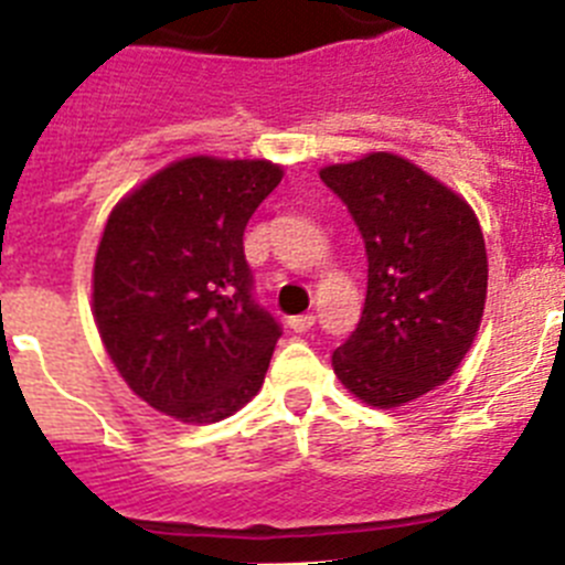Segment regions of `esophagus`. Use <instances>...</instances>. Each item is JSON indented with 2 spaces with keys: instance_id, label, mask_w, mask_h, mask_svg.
Here are the masks:
<instances>
[{
  "instance_id": "esophagus-1",
  "label": "esophagus",
  "mask_w": 565,
  "mask_h": 565,
  "mask_svg": "<svg viewBox=\"0 0 565 565\" xmlns=\"http://www.w3.org/2000/svg\"><path fill=\"white\" fill-rule=\"evenodd\" d=\"M313 322H317V317H313V313H299V317L288 319V328H291L294 333H306V331H311Z\"/></svg>"
}]
</instances>
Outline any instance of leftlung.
Here are the masks:
<instances>
[{"label": "left lung", "mask_w": 565, "mask_h": 565, "mask_svg": "<svg viewBox=\"0 0 565 565\" xmlns=\"http://www.w3.org/2000/svg\"><path fill=\"white\" fill-rule=\"evenodd\" d=\"M319 178L351 209L367 252L362 319L333 351V373L359 402L396 411L447 382L476 342L489 277L481 223L396 152L331 163Z\"/></svg>", "instance_id": "obj_1"}]
</instances>
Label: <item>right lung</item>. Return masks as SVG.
Returning a JSON list of instances; mask_svg holds the SVG:
<instances>
[{
	"label": "right lung",
	"instance_id": "obj_1",
	"mask_svg": "<svg viewBox=\"0 0 565 565\" xmlns=\"http://www.w3.org/2000/svg\"><path fill=\"white\" fill-rule=\"evenodd\" d=\"M282 174L266 158L189 154L109 212L93 319L115 371L154 411L212 424L263 387L279 326L254 306L243 232Z\"/></svg>",
	"mask_w": 565,
	"mask_h": 565
}]
</instances>
